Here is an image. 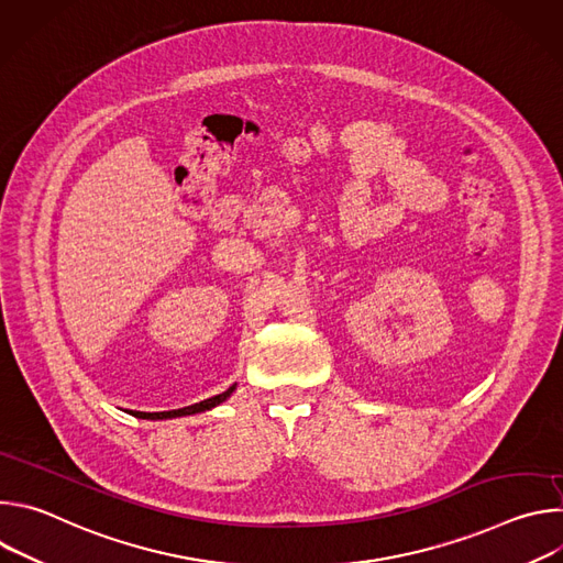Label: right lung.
<instances>
[{
  "instance_id": "1",
  "label": "right lung",
  "mask_w": 563,
  "mask_h": 563,
  "mask_svg": "<svg viewBox=\"0 0 563 563\" xmlns=\"http://www.w3.org/2000/svg\"><path fill=\"white\" fill-rule=\"evenodd\" d=\"M235 383L222 391V394H216L211 398H205L200 400V404H194V406H187V408H180V410H172V412H129L131 417H137V419H151V421H165V419H180V417H191V415H200V412H209L213 408H218L220 404H224V400L235 391Z\"/></svg>"
}]
</instances>
